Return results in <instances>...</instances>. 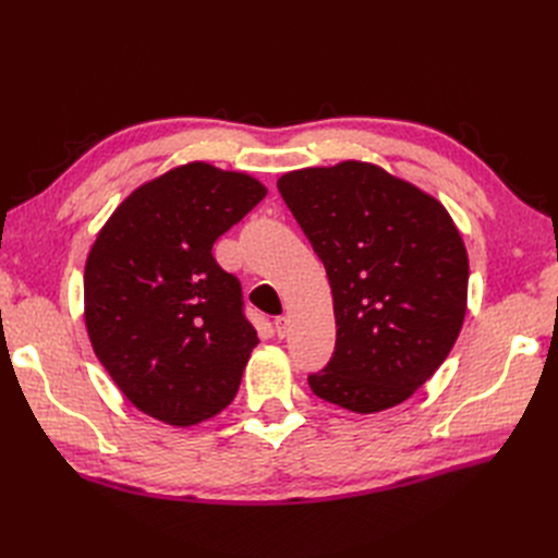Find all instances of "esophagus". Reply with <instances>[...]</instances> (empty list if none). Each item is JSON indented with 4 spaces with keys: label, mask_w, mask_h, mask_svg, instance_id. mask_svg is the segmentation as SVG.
<instances>
[{
    "label": "esophagus",
    "mask_w": 558,
    "mask_h": 558,
    "mask_svg": "<svg viewBox=\"0 0 558 558\" xmlns=\"http://www.w3.org/2000/svg\"><path fill=\"white\" fill-rule=\"evenodd\" d=\"M289 328H291V320H289V316H277V320H275V330H277V335L283 337L289 335Z\"/></svg>",
    "instance_id": "esophagus-1"
}]
</instances>
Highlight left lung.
Wrapping results in <instances>:
<instances>
[{
  "mask_svg": "<svg viewBox=\"0 0 558 558\" xmlns=\"http://www.w3.org/2000/svg\"><path fill=\"white\" fill-rule=\"evenodd\" d=\"M326 267L337 340L312 391L351 412L408 400L445 363L468 302V253L435 197L347 160L279 179Z\"/></svg>",
  "mask_w": 558,
  "mask_h": 558,
  "instance_id": "obj_1",
  "label": "left lung"
}]
</instances>
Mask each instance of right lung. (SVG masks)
Wrapping results in <instances>:
<instances>
[{
	"label": "right lung",
	"instance_id": "obj_1",
	"mask_svg": "<svg viewBox=\"0 0 558 558\" xmlns=\"http://www.w3.org/2000/svg\"><path fill=\"white\" fill-rule=\"evenodd\" d=\"M240 172L191 162L144 183L86 263V328L99 363L148 416L193 426L238 396L258 344L240 279L211 246L265 197Z\"/></svg>",
	"mask_w": 558,
	"mask_h": 558
}]
</instances>
